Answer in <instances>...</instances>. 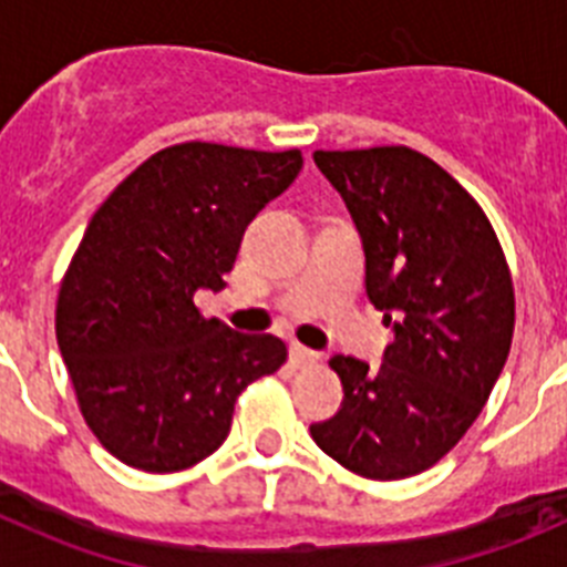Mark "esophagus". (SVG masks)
I'll return each mask as SVG.
<instances>
[{
	"instance_id": "34e87169",
	"label": "esophagus",
	"mask_w": 567,
	"mask_h": 567,
	"mask_svg": "<svg viewBox=\"0 0 567 567\" xmlns=\"http://www.w3.org/2000/svg\"><path fill=\"white\" fill-rule=\"evenodd\" d=\"M289 358H292L295 365H315L320 360V354L312 352V349H307V346L295 343L292 352H289Z\"/></svg>"
}]
</instances>
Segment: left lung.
Segmentation results:
<instances>
[{
    "label": "left lung",
    "instance_id": "obj_1",
    "mask_svg": "<svg viewBox=\"0 0 567 567\" xmlns=\"http://www.w3.org/2000/svg\"><path fill=\"white\" fill-rule=\"evenodd\" d=\"M315 164L352 213L365 292L394 343L374 372L329 360L343 403L309 434L360 477H414L463 440L508 360V260L468 189L417 150H315Z\"/></svg>",
    "mask_w": 567,
    "mask_h": 567
}]
</instances>
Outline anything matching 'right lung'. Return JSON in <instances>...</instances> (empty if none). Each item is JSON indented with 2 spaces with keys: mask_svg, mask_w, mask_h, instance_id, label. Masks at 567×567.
<instances>
[{
  "mask_svg": "<svg viewBox=\"0 0 567 567\" xmlns=\"http://www.w3.org/2000/svg\"><path fill=\"white\" fill-rule=\"evenodd\" d=\"M300 167V150L173 144L90 218L56 340L84 423L130 468L169 474L218 452L240 392L287 363L284 340L233 332L193 298L224 287L244 229Z\"/></svg>",
  "mask_w": 567,
  "mask_h": 567,
  "instance_id": "right-lung-1",
  "label": "right lung"
}]
</instances>
